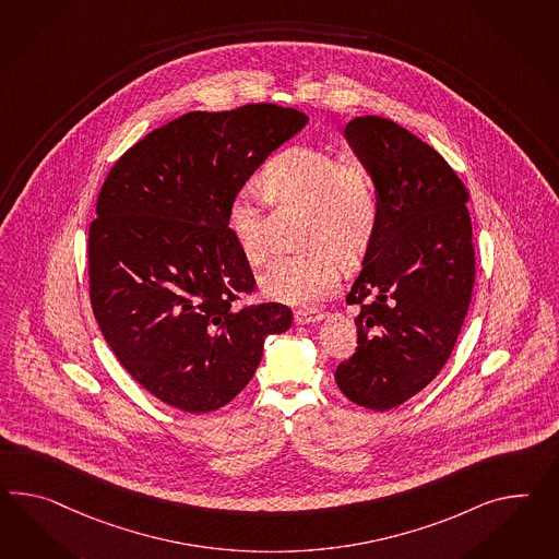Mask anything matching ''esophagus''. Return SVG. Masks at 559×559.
Listing matches in <instances>:
<instances>
[{
    "label": "esophagus",
    "mask_w": 559,
    "mask_h": 559,
    "mask_svg": "<svg viewBox=\"0 0 559 559\" xmlns=\"http://www.w3.org/2000/svg\"><path fill=\"white\" fill-rule=\"evenodd\" d=\"M320 318H322V314H320L318 310H312V308H304V310H296V312H294V322H296L298 326L312 324V322H318Z\"/></svg>",
    "instance_id": "esophagus-1"
}]
</instances>
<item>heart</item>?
Listing matches in <instances>:
<instances>
[{
    "mask_svg": "<svg viewBox=\"0 0 559 559\" xmlns=\"http://www.w3.org/2000/svg\"><path fill=\"white\" fill-rule=\"evenodd\" d=\"M263 187L280 204L306 206L300 251L275 259L261 277L263 292L289 306H312L336 287L346 263L371 247L381 223L374 185L360 168L329 150L296 145L270 159ZM263 199L258 187L237 188L227 211L233 239L253 265L270 259Z\"/></svg>",
    "mask_w": 559,
    "mask_h": 559,
    "instance_id": "1",
    "label": "heart"
}]
</instances>
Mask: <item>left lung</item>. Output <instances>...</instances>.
Here are the masks:
<instances>
[{
	"label": "left lung",
	"mask_w": 559,
	"mask_h": 559,
	"mask_svg": "<svg viewBox=\"0 0 559 559\" xmlns=\"http://www.w3.org/2000/svg\"><path fill=\"white\" fill-rule=\"evenodd\" d=\"M344 135L371 174L381 223L346 294L360 308L357 348L334 379L353 403L385 412L442 371L468 312V190L431 145L391 119L355 117Z\"/></svg>",
	"instance_id": "obj_1"
}]
</instances>
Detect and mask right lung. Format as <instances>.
Segmentation results:
<instances>
[{
  "instance_id": "add662e5",
  "label": "right lung",
  "mask_w": 559,
  "mask_h": 559,
  "mask_svg": "<svg viewBox=\"0 0 559 559\" xmlns=\"http://www.w3.org/2000/svg\"><path fill=\"white\" fill-rule=\"evenodd\" d=\"M308 115L273 103L190 111L131 145L107 174L88 225V296L123 369L188 414L227 405L255 374L267 334L292 326L255 292L227 227L237 188Z\"/></svg>"
}]
</instances>
